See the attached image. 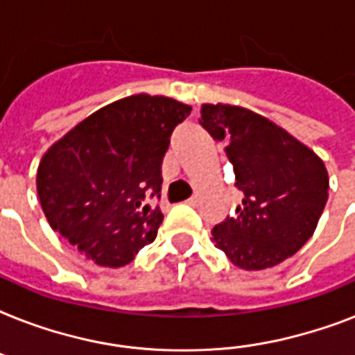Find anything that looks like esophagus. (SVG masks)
<instances>
[{
    "label": "esophagus",
    "mask_w": 355,
    "mask_h": 355,
    "mask_svg": "<svg viewBox=\"0 0 355 355\" xmlns=\"http://www.w3.org/2000/svg\"><path fill=\"white\" fill-rule=\"evenodd\" d=\"M186 202H188L189 206H197V202H199V195H191Z\"/></svg>",
    "instance_id": "esophagus-1"
}]
</instances>
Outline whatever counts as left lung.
I'll list each match as a JSON object with an SVG mask.
<instances>
[{
	"label": "left lung",
	"mask_w": 355,
	"mask_h": 355,
	"mask_svg": "<svg viewBox=\"0 0 355 355\" xmlns=\"http://www.w3.org/2000/svg\"><path fill=\"white\" fill-rule=\"evenodd\" d=\"M200 125L227 141L243 191L236 216L211 230L214 243L245 270L275 267L313 236L326 200L324 162L263 116L234 105H202Z\"/></svg>",
	"instance_id": "8db88e82"
}]
</instances>
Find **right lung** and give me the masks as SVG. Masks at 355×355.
<instances>
[{"mask_svg": "<svg viewBox=\"0 0 355 355\" xmlns=\"http://www.w3.org/2000/svg\"><path fill=\"white\" fill-rule=\"evenodd\" d=\"M191 107L164 96L125 97L80 121L42 156L36 189L55 232L103 267H123L149 243L162 211V160Z\"/></svg>", "mask_w": 355, "mask_h": 355, "instance_id": "right-lung-1", "label": "right lung"}]
</instances>
